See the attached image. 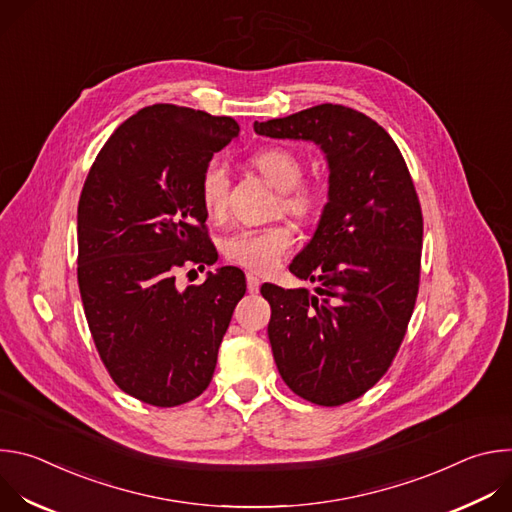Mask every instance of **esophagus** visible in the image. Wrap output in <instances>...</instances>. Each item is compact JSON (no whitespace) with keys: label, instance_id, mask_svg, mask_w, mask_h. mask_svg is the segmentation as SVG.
I'll list each match as a JSON object with an SVG mask.
<instances>
[{"label":"esophagus","instance_id":"esophagus-1","mask_svg":"<svg viewBox=\"0 0 512 512\" xmlns=\"http://www.w3.org/2000/svg\"><path fill=\"white\" fill-rule=\"evenodd\" d=\"M259 287H261L259 277L253 275V273H247V289H249V294H257Z\"/></svg>","mask_w":512,"mask_h":512}]
</instances>
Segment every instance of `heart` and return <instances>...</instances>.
<instances>
[{
  "instance_id": "1",
  "label": "heart",
  "mask_w": 512,
  "mask_h": 512,
  "mask_svg": "<svg viewBox=\"0 0 512 512\" xmlns=\"http://www.w3.org/2000/svg\"><path fill=\"white\" fill-rule=\"evenodd\" d=\"M253 166L261 176L277 190H281V208L298 218H308L320 204V194L302 186L304 162L298 154L287 148H263L253 156ZM200 200L208 214H221L227 206L231 176L223 160H210L200 174ZM294 245V233L287 225L267 227H243L229 235L223 243L225 255L251 271L269 273L281 261V257Z\"/></svg>"
}]
</instances>
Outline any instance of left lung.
<instances>
[{
    "instance_id": "left-lung-1",
    "label": "left lung",
    "mask_w": 512,
    "mask_h": 512,
    "mask_svg": "<svg viewBox=\"0 0 512 512\" xmlns=\"http://www.w3.org/2000/svg\"><path fill=\"white\" fill-rule=\"evenodd\" d=\"M255 133L320 145L328 202L312 241L289 271L308 289L261 287L267 326L285 385L302 399L336 407L367 393L391 367L413 314L423 216L407 164L391 135L342 105H316L255 121Z\"/></svg>"
}]
</instances>
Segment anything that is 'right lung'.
I'll list each match as a JSON object with an SVG mask.
<instances>
[{
	"label": "right lung",
	"mask_w": 512,
	"mask_h": 512,
	"mask_svg": "<svg viewBox=\"0 0 512 512\" xmlns=\"http://www.w3.org/2000/svg\"><path fill=\"white\" fill-rule=\"evenodd\" d=\"M237 135L231 117L145 107L113 131L85 180L77 212L85 316L111 379L143 403L176 407L210 385L245 296L237 267L176 287L180 267L216 261L198 186L204 166Z\"/></svg>",
	"instance_id": "right-lung-1"
}]
</instances>
